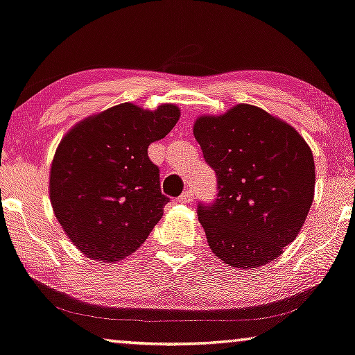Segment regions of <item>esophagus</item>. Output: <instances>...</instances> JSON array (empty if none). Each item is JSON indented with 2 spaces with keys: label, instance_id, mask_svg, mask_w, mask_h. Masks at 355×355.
Here are the masks:
<instances>
[{
  "label": "esophagus",
  "instance_id": "obj_1",
  "mask_svg": "<svg viewBox=\"0 0 355 355\" xmlns=\"http://www.w3.org/2000/svg\"><path fill=\"white\" fill-rule=\"evenodd\" d=\"M191 199H193V193L189 191V189H188V191H184V193L182 194V196L178 198V202H182V204H188L189 201H191Z\"/></svg>",
  "mask_w": 355,
  "mask_h": 355
}]
</instances>
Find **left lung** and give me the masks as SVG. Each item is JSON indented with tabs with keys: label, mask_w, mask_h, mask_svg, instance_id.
<instances>
[{
	"label": "left lung",
	"mask_w": 355,
	"mask_h": 355,
	"mask_svg": "<svg viewBox=\"0 0 355 355\" xmlns=\"http://www.w3.org/2000/svg\"><path fill=\"white\" fill-rule=\"evenodd\" d=\"M193 133L217 175V199L198 206L212 252L241 270L272 262L296 239L313 201L306 139L252 104L201 116Z\"/></svg>",
	"instance_id": "left-lung-1"
}]
</instances>
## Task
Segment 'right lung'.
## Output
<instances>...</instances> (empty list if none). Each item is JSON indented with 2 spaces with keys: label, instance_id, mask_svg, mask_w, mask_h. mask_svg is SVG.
I'll use <instances>...</instances> for the list:
<instances>
[{
  "label": "right lung",
  "instance_id": "right-lung-1",
  "mask_svg": "<svg viewBox=\"0 0 355 355\" xmlns=\"http://www.w3.org/2000/svg\"><path fill=\"white\" fill-rule=\"evenodd\" d=\"M180 109L132 103L78 122L61 139L49 172L58 222L85 256L117 262L137 251L161 220L168 198L148 146L175 127Z\"/></svg>",
  "mask_w": 355,
  "mask_h": 355
}]
</instances>
